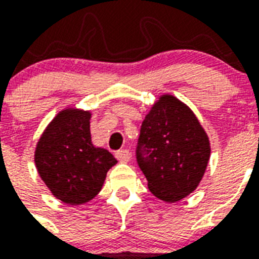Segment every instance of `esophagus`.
Here are the masks:
<instances>
[{
	"label": "esophagus",
	"instance_id": "1",
	"mask_svg": "<svg viewBox=\"0 0 259 259\" xmlns=\"http://www.w3.org/2000/svg\"><path fill=\"white\" fill-rule=\"evenodd\" d=\"M115 157H117L118 161H121V162H129L130 157H132V154H130L129 150L122 149V150H118L117 153H115Z\"/></svg>",
	"mask_w": 259,
	"mask_h": 259
}]
</instances>
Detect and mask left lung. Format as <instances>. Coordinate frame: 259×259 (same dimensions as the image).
Wrapping results in <instances>:
<instances>
[{
  "label": "left lung",
  "mask_w": 259,
  "mask_h": 259,
  "mask_svg": "<svg viewBox=\"0 0 259 259\" xmlns=\"http://www.w3.org/2000/svg\"><path fill=\"white\" fill-rule=\"evenodd\" d=\"M209 138L193 111L170 94L158 97L140 130L137 161L154 196L176 203L192 193L204 176Z\"/></svg>",
  "instance_id": "left-lung-1"
}]
</instances>
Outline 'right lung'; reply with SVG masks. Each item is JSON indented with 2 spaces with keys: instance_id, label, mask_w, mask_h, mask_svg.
Instances as JSON below:
<instances>
[{
  "instance_id": "right-lung-1",
  "label": "right lung",
  "mask_w": 259,
  "mask_h": 259,
  "mask_svg": "<svg viewBox=\"0 0 259 259\" xmlns=\"http://www.w3.org/2000/svg\"><path fill=\"white\" fill-rule=\"evenodd\" d=\"M90 119L89 110L63 109L48 123L34 149L41 180L68 205L93 200L101 192L107 170L117 164L109 150L93 145Z\"/></svg>"
}]
</instances>
